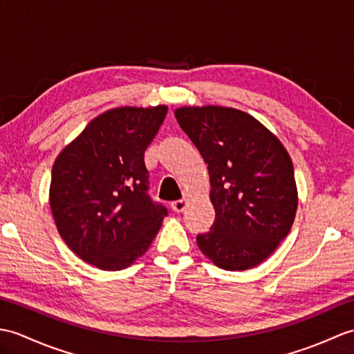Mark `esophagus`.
<instances>
[{"mask_svg":"<svg viewBox=\"0 0 354 354\" xmlns=\"http://www.w3.org/2000/svg\"><path fill=\"white\" fill-rule=\"evenodd\" d=\"M187 207V199H178L171 202V209L175 213H183Z\"/></svg>","mask_w":354,"mask_h":354,"instance_id":"34e87169","label":"esophagus"}]
</instances>
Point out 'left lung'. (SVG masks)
Returning <instances> with one entry per match:
<instances>
[{"instance_id": "1", "label": "left lung", "mask_w": 354, "mask_h": 354, "mask_svg": "<svg viewBox=\"0 0 354 354\" xmlns=\"http://www.w3.org/2000/svg\"><path fill=\"white\" fill-rule=\"evenodd\" d=\"M175 117L208 164L216 219L196 237L199 250L227 270L260 265L295 221L298 192L288 150L257 118L234 108L183 106Z\"/></svg>"}]
</instances>
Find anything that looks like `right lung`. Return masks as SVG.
I'll return each mask as SVG.
<instances>
[{
	"mask_svg": "<svg viewBox=\"0 0 354 354\" xmlns=\"http://www.w3.org/2000/svg\"><path fill=\"white\" fill-rule=\"evenodd\" d=\"M167 106H122L97 115L57 155L50 207L70 250L102 270H120L141 257L167 209L147 194L145 150Z\"/></svg>",
	"mask_w": 354,
	"mask_h": 354,
	"instance_id": "add662e5",
	"label": "right lung"
}]
</instances>
